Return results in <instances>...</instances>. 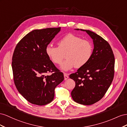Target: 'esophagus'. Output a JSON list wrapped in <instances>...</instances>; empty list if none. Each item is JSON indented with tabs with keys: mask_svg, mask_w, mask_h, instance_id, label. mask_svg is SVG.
Returning a JSON list of instances; mask_svg holds the SVG:
<instances>
[{
	"mask_svg": "<svg viewBox=\"0 0 127 127\" xmlns=\"http://www.w3.org/2000/svg\"><path fill=\"white\" fill-rule=\"evenodd\" d=\"M64 80H67L68 78V74L67 73H64Z\"/></svg>",
	"mask_w": 127,
	"mask_h": 127,
	"instance_id": "obj_1",
	"label": "esophagus"
}]
</instances>
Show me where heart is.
Listing matches in <instances>:
<instances>
[{"mask_svg": "<svg viewBox=\"0 0 127 127\" xmlns=\"http://www.w3.org/2000/svg\"><path fill=\"white\" fill-rule=\"evenodd\" d=\"M59 47L48 45L46 53L54 63L61 64L64 54L66 53L65 60L61 65V69L65 71L71 70L74 66L80 68L87 63L92 55L93 47L86 40L73 34H68L58 42Z\"/></svg>", "mask_w": 127, "mask_h": 127, "instance_id": "obj_1", "label": "heart"}]
</instances>
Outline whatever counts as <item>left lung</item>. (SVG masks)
<instances>
[{
    "label": "left lung",
    "mask_w": 127,
    "mask_h": 127,
    "mask_svg": "<svg viewBox=\"0 0 127 127\" xmlns=\"http://www.w3.org/2000/svg\"><path fill=\"white\" fill-rule=\"evenodd\" d=\"M74 30L86 32L93 41L94 49L88 62L70 75L75 82L71 92L73 100L89 105L102 99L110 87L114 77V56L109 43L99 35L88 30Z\"/></svg>",
    "instance_id": "left-lung-1"
}]
</instances>
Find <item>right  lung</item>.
<instances>
[{
    "label": "right lung",
    "mask_w": 127,
    "mask_h": 127,
    "mask_svg": "<svg viewBox=\"0 0 127 127\" xmlns=\"http://www.w3.org/2000/svg\"><path fill=\"white\" fill-rule=\"evenodd\" d=\"M61 31V28L34 30L17 43L12 58L16 87L25 99L37 105H45L54 98V89L64 80L46 53V46ZM54 73L50 76L46 73Z\"/></svg>",
    "instance_id": "add662e5"
}]
</instances>
